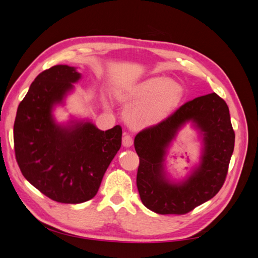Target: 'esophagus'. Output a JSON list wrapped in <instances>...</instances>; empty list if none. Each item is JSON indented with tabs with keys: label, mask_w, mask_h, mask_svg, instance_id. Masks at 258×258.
Wrapping results in <instances>:
<instances>
[{
	"label": "esophagus",
	"mask_w": 258,
	"mask_h": 258,
	"mask_svg": "<svg viewBox=\"0 0 258 258\" xmlns=\"http://www.w3.org/2000/svg\"><path fill=\"white\" fill-rule=\"evenodd\" d=\"M132 144H134V140H132V137L130 135H124L122 137V145L124 147H130Z\"/></svg>",
	"instance_id": "esophagus-1"
}]
</instances>
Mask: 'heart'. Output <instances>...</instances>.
<instances>
[{
    "mask_svg": "<svg viewBox=\"0 0 258 258\" xmlns=\"http://www.w3.org/2000/svg\"><path fill=\"white\" fill-rule=\"evenodd\" d=\"M184 88L166 76H155L136 85L122 100L129 108L126 118L131 126L144 128L172 115L183 102Z\"/></svg>",
    "mask_w": 258,
    "mask_h": 258,
    "instance_id": "heart-1",
    "label": "heart"
}]
</instances>
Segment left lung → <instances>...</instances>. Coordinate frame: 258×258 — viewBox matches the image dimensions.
I'll list each match as a JSON object with an SVG mask.
<instances>
[{"instance_id": "left-lung-1", "label": "left lung", "mask_w": 258, "mask_h": 258, "mask_svg": "<svg viewBox=\"0 0 258 258\" xmlns=\"http://www.w3.org/2000/svg\"><path fill=\"white\" fill-rule=\"evenodd\" d=\"M187 122L203 139L200 165L182 182H172L164 171L167 148ZM235 147L229 108L215 92L182 105L167 119L136 136L140 157L137 186L143 205L158 214H185L212 199L220 191L228 172Z\"/></svg>"}]
</instances>
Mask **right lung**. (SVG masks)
Segmentation results:
<instances>
[{
	"instance_id": "obj_1",
	"label": "right lung",
	"mask_w": 258,
	"mask_h": 258,
	"mask_svg": "<svg viewBox=\"0 0 258 258\" xmlns=\"http://www.w3.org/2000/svg\"><path fill=\"white\" fill-rule=\"evenodd\" d=\"M82 74L54 66L36 76L14 123L16 160L22 175L45 196L82 204L96 196L106 169L121 146V127L102 131L90 120L59 123L53 108L64 103Z\"/></svg>"
}]
</instances>
